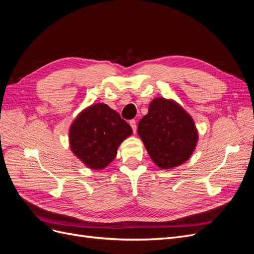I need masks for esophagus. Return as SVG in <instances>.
<instances>
[{
	"mask_svg": "<svg viewBox=\"0 0 254 254\" xmlns=\"http://www.w3.org/2000/svg\"><path fill=\"white\" fill-rule=\"evenodd\" d=\"M129 124H130V126H131L133 132H135L136 131V123H135V121L134 120H130Z\"/></svg>",
	"mask_w": 254,
	"mask_h": 254,
	"instance_id": "obj_1",
	"label": "esophagus"
}]
</instances>
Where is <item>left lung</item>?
<instances>
[{"instance_id": "8db88e82", "label": "left lung", "mask_w": 254, "mask_h": 254, "mask_svg": "<svg viewBox=\"0 0 254 254\" xmlns=\"http://www.w3.org/2000/svg\"><path fill=\"white\" fill-rule=\"evenodd\" d=\"M149 157L161 168H173L193 153L198 133L190 114L173 101L156 98L137 125Z\"/></svg>"}]
</instances>
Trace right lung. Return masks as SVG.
I'll return each instance as SVG.
<instances>
[{"label":"right lung","instance_id":"add662e5","mask_svg":"<svg viewBox=\"0 0 254 254\" xmlns=\"http://www.w3.org/2000/svg\"><path fill=\"white\" fill-rule=\"evenodd\" d=\"M132 129L106 104L84 109L70 127V146L76 157L92 170H102L117 156L118 147Z\"/></svg>","mask_w":254,"mask_h":254}]
</instances>
